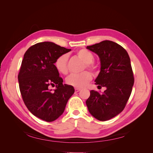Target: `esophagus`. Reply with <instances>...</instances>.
I'll use <instances>...</instances> for the list:
<instances>
[{"instance_id":"1","label":"esophagus","mask_w":153,"mask_h":153,"mask_svg":"<svg viewBox=\"0 0 153 153\" xmlns=\"http://www.w3.org/2000/svg\"><path fill=\"white\" fill-rule=\"evenodd\" d=\"M75 92H78L80 91H81V89H79V88H75Z\"/></svg>"}]
</instances>
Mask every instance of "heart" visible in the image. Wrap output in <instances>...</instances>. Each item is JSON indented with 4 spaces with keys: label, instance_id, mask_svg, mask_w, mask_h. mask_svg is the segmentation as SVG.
I'll return each mask as SVG.
<instances>
[{
    "label": "heart",
    "instance_id": "1",
    "mask_svg": "<svg viewBox=\"0 0 153 153\" xmlns=\"http://www.w3.org/2000/svg\"><path fill=\"white\" fill-rule=\"evenodd\" d=\"M78 57L84 62V69L85 68L89 69L94 73L98 71V66L94 62V55L89 50L85 48L80 49L76 52ZM68 56L64 53L62 54L55 59L54 65L57 70L63 75H66L68 73ZM92 78L91 73L85 71L80 74H73L68 77L66 83L69 85H71L76 88H82L85 87Z\"/></svg>",
    "mask_w": 153,
    "mask_h": 153
}]
</instances>
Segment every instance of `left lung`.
<instances>
[{"label": "left lung", "mask_w": 153, "mask_h": 153, "mask_svg": "<svg viewBox=\"0 0 153 153\" xmlns=\"http://www.w3.org/2000/svg\"><path fill=\"white\" fill-rule=\"evenodd\" d=\"M87 48L100 59L101 71L95 82L98 87L106 89L103 93L91 91L86 105L94 117L108 121L122 112L131 95L134 76L130 59L123 47L108 40L87 46Z\"/></svg>", "instance_id": "1"}]
</instances>
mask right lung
Masks as SVG:
<instances>
[{
	"label": "right lung",
	"mask_w": 153,
	"mask_h": 153,
	"mask_svg": "<svg viewBox=\"0 0 153 153\" xmlns=\"http://www.w3.org/2000/svg\"><path fill=\"white\" fill-rule=\"evenodd\" d=\"M68 49L52 42L32 45L26 51L18 78L23 101L36 117L47 122L63 114L68 100L75 92L73 86L63 84L54 62ZM55 85L53 92L49 87Z\"/></svg>",
	"instance_id": "add662e5"
}]
</instances>
